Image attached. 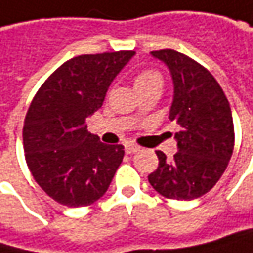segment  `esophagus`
Masks as SVG:
<instances>
[{
    "instance_id": "1",
    "label": "esophagus",
    "mask_w": 253,
    "mask_h": 253,
    "mask_svg": "<svg viewBox=\"0 0 253 253\" xmlns=\"http://www.w3.org/2000/svg\"><path fill=\"white\" fill-rule=\"evenodd\" d=\"M140 148L137 146V145H134V143H127L126 145V153L128 155H131V153H136V152H139Z\"/></svg>"
}]
</instances>
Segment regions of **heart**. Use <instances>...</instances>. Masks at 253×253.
<instances>
[{
	"label": "heart",
	"instance_id": "obj_1",
	"mask_svg": "<svg viewBox=\"0 0 253 253\" xmlns=\"http://www.w3.org/2000/svg\"><path fill=\"white\" fill-rule=\"evenodd\" d=\"M152 81H162L161 75L155 71H142L139 72L136 77H134V86H139V85H143V84H148Z\"/></svg>",
	"mask_w": 253,
	"mask_h": 253
}]
</instances>
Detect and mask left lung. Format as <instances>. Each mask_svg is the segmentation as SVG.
I'll list each match as a JSON object with an SVG mask.
<instances>
[{"label":"left lung","instance_id":"1","mask_svg":"<svg viewBox=\"0 0 253 253\" xmlns=\"http://www.w3.org/2000/svg\"><path fill=\"white\" fill-rule=\"evenodd\" d=\"M172 77L169 120L181 126L175 133L178 152L172 159L156 152L159 165L148 176L150 185L171 200H194L209 193L227 168L235 146L229 101L214 77L194 59L172 49L155 50Z\"/></svg>","mask_w":253,"mask_h":253}]
</instances>
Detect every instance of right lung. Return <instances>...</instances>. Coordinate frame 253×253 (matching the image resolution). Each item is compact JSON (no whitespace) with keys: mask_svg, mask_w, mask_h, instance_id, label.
Masks as SVG:
<instances>
[{"mask_svg":"<svg viewBox=\"0 0 253 253\" xmlns=\"http://www.w3.org/2000/svg\"><path fill=\"white\" fill-rule=\"evenodd\" d=\"M133 50L66 60L39 88L26 114V162L40 188L68 207L95 203L110 187L125 146L105 145L86 128Z\"/></svg>","mask_w":253,"mask_h":253,"instance_id":"add662e5","label":"right lung"}]
</instances>
